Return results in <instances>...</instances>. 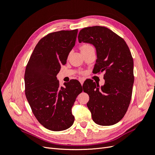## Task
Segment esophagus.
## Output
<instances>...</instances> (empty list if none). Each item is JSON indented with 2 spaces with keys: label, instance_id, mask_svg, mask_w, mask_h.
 Returning a JSON list of instances; mask_svg holds the SVG:
<instances>
[{
  "label": "esophagus",
  "instance_id": "1",
  "mask_svg": "<svg viewBox=\"0 0 155 155\" xmlns=\"http://www.w3.org/2000/svg\"><path fill=\"white\" fill-rule=\"evenodd\" d=\"M79 82L81 83V85H83V83H84V79H79Z\"/></svg>",
  "mask_w": 155,
  "mask_h": 155
}]
</instances>
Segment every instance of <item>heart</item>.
Wrapping results in <instances>:
<instances>
[{
	"label": "heart",
	"instance_id": "b5f03b06",
	"mask_svg": "<svg viewBox=\"0 0 155 155\" xmlns=\"http://www.w3.org/2000/svg\"><path fill=\"white\" fill-rule=\"evenodd\" d=\"M92 48V46L89 45V44H85V45H83L81 47H80V50H81V51H84V50H86L88 48Z\"/></svg>",
	"mask_w": 155,
	"mask_h": 155
}]
</instances>
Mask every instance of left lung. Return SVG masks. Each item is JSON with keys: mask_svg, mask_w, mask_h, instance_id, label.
Instances as JSON below:
<instances>
[{"mask_svg": "<svg viewBox=\"0 0 155 155\" xmlns=\"http://www.w3.org/2000/svg\"><path fill=\"white\" fill-rule=\"evenodd\" d=\"M78 41L94 46L97 59L93 72H104V85L92 82L84 86L92 120L103 126L116 124L124 118L132 97L134 63L130 50L121 37L104 26L81 30Z\"/></svg>", "mask_w": 155, "mask_h": 155, "instance_id": "left-lung-1", "label": "left lung"}]
</instances>
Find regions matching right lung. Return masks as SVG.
I'll return each mask as SVG.
<instances>
[{"label": "right lung", "mask_w": 155, "mask_h": 155, "mask_svg": "<svg viewBox=\"0 0 155 155\" xmlns=\"http://www.w3.org/2000/svg\"><path fill=\"white\" fill-rule=\"evenodd\" d=\"M78 29L52 32L37 44L25 74V94L39 122L53 131L66 130L74 124L72 107L81 85L73 79L59 87L57 74L67 63L76 43Z\"/></svg>", "instance_id": "add662e5"}]
</instances>
